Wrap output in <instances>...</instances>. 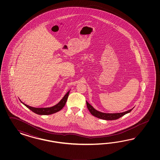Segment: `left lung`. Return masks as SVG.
Instances as JSON below:
<instances>
[{
  "instance_id": "obj_1",
  "label": "left lung",
  "mask_w": 160,
  "mask_h": 160,
  "mask_svg": "<svg viewBox=\"0 0 160 160\" xmlns=\"http://www.w3.org/2000/svg\"><path fill=\"white\" fill-rule=\"evenodd\" d=\"M86 104H87V107L88 110L90 113L92 114V116L94 117H96L98 118L105 120H117L119 118H120L122 116H124L126 114L129 113L130 112H131V110L134 108H131L130 110L126 111V112H118V113H105V112H99L97 110H96L93 107L89 104L88 102L86 101Z\"/></svg>"
}]
</instances>
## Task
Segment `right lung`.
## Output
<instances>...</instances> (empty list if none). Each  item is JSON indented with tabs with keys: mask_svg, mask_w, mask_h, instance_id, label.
Returning <instances> with one entry per match:
<instances>
[{
	"mask_svg": "<svg viewBox=\"0 0 160 160\" xmlns=\"http://www.w3.org/2000/svg\"><path fill=\"white\" fill-rule=\"evenodd\" d=\"M70 91V90L69 91H68V92L64 96L63 98L60 102H58L57 104L54 105L53 106L50 107L36 108V107H33L29 106L28 105L23 103L20 100V101L23 104H24L25 106L28 107L30 110H32V112H34V113H36L37 114H39V115H50V114H52L59 112L60 110H61L63 108L64 106H65L66 102H67Z\"/></svg>",
	"mask_w": 160,
	"mask_h": 160,
	"instance_id": "obj_1",
	"label": "right lung"
}]
</instances>
